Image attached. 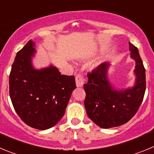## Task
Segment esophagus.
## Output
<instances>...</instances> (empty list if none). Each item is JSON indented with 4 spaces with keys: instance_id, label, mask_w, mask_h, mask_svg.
I'll use <instances>...</instances> for the list:
<instances>
[{
    "instance_id": "34e87169",
    "label": "esophagus",
    "mask_w": 154,
    "mask_h": 154,
    "mask_svg": "<svg viewBox=\"0 0 154 154\" xmlns=\"http://www.w3.org/2000/svg\"><path fill=\"white\" fill-rule=\"evenodd\" d=\"M75 83L77 87H82L84 84V77L82 74H78L75 76Z\"/></svg>"
}]
</instances>
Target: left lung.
I'll return each instance as SVG.
<instances>
[{"instance_id":"1","label":"left lung","mask_w":154,"mask_h":154,"mask_svg":"<svg viewBox=\"0 0 154 154\" xmlns=\"http://www.w3.org/2000/svg\"><path fill=\"white\" fill-rule=\"evenodd\" d=\"M130 44V57L136 62L135 84L131 88L116 90L108 79L110 63L99 65L88 73L84 84L85 110L89 119L99 127L119 126L127 123L137 113L146 90V73L137 48Z\"/></svg>"}]
</instances>
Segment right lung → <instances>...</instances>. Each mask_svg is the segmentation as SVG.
<instances>
[{
	"instance_id": "add662e5",
	"label": "right lung",
	"mask_w": 154,
	"mask_h": 154,
	"mask_svg": "<svg viewBox=\"0 0 154 154\" xmlns=\"http://www.w3.org/2000/svg\"><path fill=\"white\" fill-rule=\"evenodd\" d=\"M35 42L30 40L17 53L9 76V93L21 120L44 130L62 119L76 85L74 75H61L53 65L35 69Z\"/></svg>"
}]
</instances>
